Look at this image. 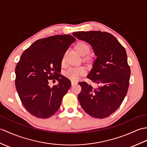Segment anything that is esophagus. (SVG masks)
<instances>
[{"label": "esophagus", "mask_w": 147, "mask_h": 147, "mask_svg": "<svg viewBox=\"0 0 147 147\" xmlns=\"http://www.w3.org/2000/svg\"><path fill=\"white\" fill-rule=\"evenodd\" d=\"M76 83H77L76 81H71V84H72V85H74V84H76Z\"/></svg>", "instance_id": "1"}]
</instances>
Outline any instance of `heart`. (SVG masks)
Here are the masks:
<instances>
[{
	"label": "heart",
	"instance_id": "1",
	"mask_svg": "<svg viewBox=\"0 0 147 147\" xmlns=\"http://www.w3.org/2000/svg\"><path fill=\"white\" fill-rule=\"evenodd\" d=\"M76 49L80 53L81 55L84 56L88 54L90 51V47L88 44L84 41H80L76 43ZM65 55L63 57V62L64 61ZM85 73V69L83 66H72L69 67L66 71L65 75L71 80H77L82 75Z\"/></svg>",
	"mask_w": 147,
	"mask_h": 147
}]
</instances>
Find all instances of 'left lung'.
<instances>
[{"instance_id":"left-lung-1","label":"left lung","mask_w":147,"mask_h":147,"mask_svg":"<svg viewBox=\"0 0 147 147\" xmlns=\"http://www.w3.org/2000/svg\"><path fill=\"white\" fill-rule=\"evenodd\" d=\"M73 34L90 44L97 56L87 78L98 86L94 88L86 82H80V105L91 117L107 118L120 107L127 93L131 71L126 50L107 32L81 31Z\"/></svg>"}]
</instances>
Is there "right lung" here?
Instances as JSON below:
<instances>
[{"label":"right lung","mask_w":147,"mask_h":147,"mask_svg":"<svg viewBox=\"0 0 147 147\" xmlns=\"http://www.w3.org/2000/svg\"><path fill=\"white\" fill-rule=\"evenodd\" d=\"M76 39L56 35L37 40L26 49L16 67L15 84L20 100L30 115L48 118L59 109L69 89V79L59 74L63 57ZM59 84L51 88L50 80Z\"/></svg>","instance_id":"add662e5"}]
</instances>
